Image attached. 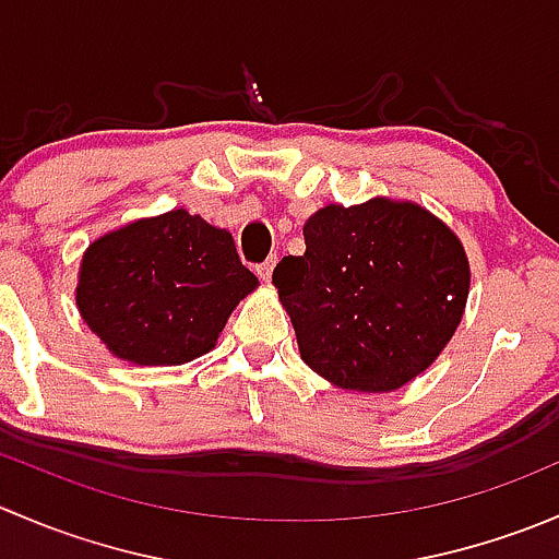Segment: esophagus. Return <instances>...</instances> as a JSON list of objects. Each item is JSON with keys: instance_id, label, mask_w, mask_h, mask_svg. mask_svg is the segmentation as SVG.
Masks as SVG:
<instances>
[{"instance_id": "obj_1", "label": "esophagus", "mask_w": 559, "mask_h": 559, "mask_svg": "<svg viewBox=\"0 0 559 559\" xmlns=\"http://www.w3.org/2000/svg\"><path fill=\"white\" fill-rule=\"evenodd\" d=\"M275 262H278V259L270 257V259H264L262 264H257V275H259V278H262V281H270V275H273Z\"/></svg>"}]
</instances>
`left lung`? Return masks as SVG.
<instances>
[{
  "label": "left lung",
  "instance_id": "8db88e82",
  "mask_svg": "<svg viewBox=\"0 0 559 559\" xmlns=\"http://www.w3.org/2000/svg\"><path fill=\"white\" fill-rule=\"evenodd\" d=\"M306 253L273 270L300 357L330 384L392 392L452 341L471 289L460 238L416 202L324 205L302 227Z\"/></svg>",
  "mask_w": 559,
  "mask_h": 559
}]
</instances>
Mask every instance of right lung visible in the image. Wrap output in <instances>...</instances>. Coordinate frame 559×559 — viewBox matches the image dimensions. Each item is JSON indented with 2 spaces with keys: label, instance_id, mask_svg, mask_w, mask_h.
<instances>
[{
  "label": "right lung",
  "instance_id": "1",
  "mask_svg": "<svg viewBox=\"0 0 559 559\" xmlns=\"http://www.w3.org/2000/svg\"><path fill=\"white\" fill-rule=\"evenodd\" d=\"M257 286L233 235L178 207L94 240L75 302L118 359L183 365L216 346L229 313Z\"/></svg>",
  "mask_w": 559,
  "mask_h": 559
}]
</instances>
